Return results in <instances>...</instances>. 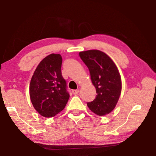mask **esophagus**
Masks as SVG:
<instances>
[{
	"label": "esophagus",
	"mask_w": 156,
	"mask_h": 156,
	"mask_svg": "<svg viewBox=\"0 0 156 156\" xmlns=\"http://www.w3.org/2000/svg\"><path fill=\"white\" fill-rule=\"evenodd\" d=\"M72 93L74 95L78 94L79 93V89H75V90H72Z\"/></svg>",
	"instance_id": "esophagus-1"
}]
</instances>
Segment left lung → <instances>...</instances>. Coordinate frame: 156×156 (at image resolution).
I'll return each mask as SVG.
<instances>
[{"instance_id":"obj_1","label":"left lung","mask_w":156,"mask_h":156,"mask_svg":"<svg viewBox=\"0 0 156 156\" xmlns=\"http://www.w3.org/2000/svg\"><path fill=\"white\" fill-rule=\"evenodd\" d=\"M79 56L89 69L97 93L96 98L87 105L98 115L109 114L117 105L122 90L118 67L108 55L100 50L80 51Z\"/></svg>"}]
</instances>
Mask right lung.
<instances>
[{
  "label": "right lung",
  "mask_w": 156,
  "mask_h": 156,
  "mask_svg": "<svg viewBox=\"0 0 156 156\" xmlns=\"http://www.w3.org/2000/svg\"><path fill=\"white\" fill-rule=\"evenodd\" d=\"M62 56L51 54L41 60L31 77L30 96L39 114L54 117L64 109L69 98L61 73Z\"/></svg>",
  "instance_id": "obj_1"
}]
</instances>
